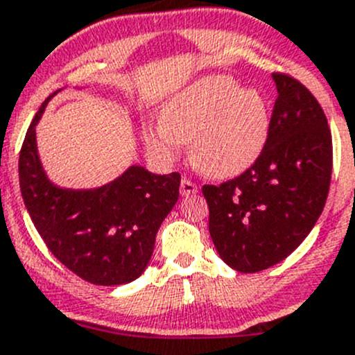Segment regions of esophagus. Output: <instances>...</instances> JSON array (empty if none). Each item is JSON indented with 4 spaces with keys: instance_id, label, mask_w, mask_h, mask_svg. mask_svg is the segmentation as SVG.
Wrapping results in <instances>:
<instances>
[{
    "instance_id": "obj_1",
    "label": "esophagus",
    "mask_w": 355,
    "mask_h": 355,
    "mask_svg": "<svg viewBox=\"0 0 355 355\" xmlns=\"http://www.w3.org/2000/svg\"><path fill=\"white\" fill-rule=\"evenodd\" d=\"M179 191H181L182 196H189V195H195L198 191V186L195 184L193 181L189 179H181V184H179Z\"/></svg>"
}]
</instances>
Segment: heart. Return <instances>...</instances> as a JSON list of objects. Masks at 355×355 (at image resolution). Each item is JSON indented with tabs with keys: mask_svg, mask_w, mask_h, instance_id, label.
Masks as SVG:
<instances>
[{
	"mask_svg": "<svg viewBox=\"0 0 355 355\" xmlns=\"http://www.w3.org/2000/svg\"><path fill=\"white\" fill-rule=\"evenodd\" d=\"M269 108L255 87H238L227 76H207L174 94L162 108L160 125L143 129L146 150L171 164L189 145L196 169L210 178L245 173L264 150Z\"/></svg>",
	"mask_w": 355,
	"mask_h": 355,
	"instance_id": "1",
	"label": "heart"
}]
</instances>
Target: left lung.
Here are the masks:
<instances>
[{"label":"left lung","instance_id":"8db88e82","mask_svg":"<svg viewBox=\"0 0 355 355\" xmlns=\"http://www.w3.org/2000/svg\"><path fill=\"white\" fill-rule=\"evenodd\" d=\"M278 98L264 150L241 176L205 184L209 231L220 259L259 272L288 257L318 223L333 169L331 132L311 91L272 73Z\"/></svg>","mask_w":355,"mask_h":355}]
</instances>
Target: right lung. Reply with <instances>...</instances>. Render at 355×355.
I'll return each instance as SVG.
<instances>
[{
	"mask_svg": "<svg viewBox=\"0 0 355 355\" xmlns=\"http://www.w3.org/2000/svg\"><path fill=\"white\" fill-rule=\"evenodd\" d=\"M58 91L41 105L20 150L24 203L46 247L73 275L93 285H125L148 266L157 231L179 198L181 176L131 166L100 188L53 184L37 153L36 125Z\"/></svg>",
	"mask_w": 355,
	"mask_h": 355,
	"instance_id": "obj_1",
	"label": "right lung"
}]
</instances>
